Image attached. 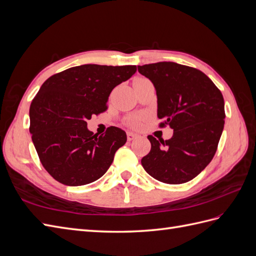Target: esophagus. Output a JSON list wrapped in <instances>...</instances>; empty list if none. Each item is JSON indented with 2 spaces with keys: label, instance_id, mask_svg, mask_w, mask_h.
I'll return each instance as SVG.
<instances>
[{
  "label": "esophagus",
  "instance_id": "1",
  "mask_svg": "<svg viewBox=\"0 0 256 256\" xmlns=\"http://www.w3.org/2000/svg\"><path fill=\"white\" fill-rule=\"evenodd\" d=\"M138 138V134H134V132H127V138H128V141H134V138Z\"/></svg>",
  "mask_w": 256,
  "mask_h": 256
}]
</instances>
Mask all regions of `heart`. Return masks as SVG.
I'll list each match as a JSON object with an SVG mask.
<instances>
[{
  "label": "heart",
  "mask_w": 256,
  "mask_h": 256,
  "mask_svg": "<svg viewBox=\"0 0 256 256\" xmlns=\"http://www.w3.org/2000/svg\"><path fill=\"white\" fill-rule=\"evenodd\" d=\"M128 124H129L130 127L138 128V126H140V124H141V118H131L128 120Z\"/></svg>",
  "instance_id": "obj_1"
}]
</instances>
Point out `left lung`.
I'll use <instances>...</instances> for the list:
<instances>
[{
    "label": "left lung",
    "instance_id": "left-lung-1",
    "mask_svg": "<svg viewBox=\"0 0 256 256\" xmlns=\"http://www.w3.org/2000/svg\"><path fill=\"white\" fill-rule=\"evenodd\" d=\"M138 70L156 90L160 127L174 131L166 143L147 136L152 148L141 164L159 182H187L214 156L226 118L223 96L204 72L174 62L138 66Z\"/></svg>",
    "mask_w": 256,
    "mask_h": 256
}]
</instances>
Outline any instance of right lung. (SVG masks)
<instances>
[{
	"instance_id": "add662e5",
	"label": "right lung",
	"mask_w": 256,
	"mask_h": 256,
	"mask_svg": "<svg viewBox=\"0 0 256 256\" xmlns=\"http://www.w3.org/2000/svg\"><path fill=\"white\" fill-rule=\"evenodd\" d=\"M136 72V65L86 64L44 81L30 106V132L42 164L54 180L83 186L108 171L127 141L126 132L112 126L94 134L86 120L104 112L112 90Z\"/></svg>"
}]
</instances>
